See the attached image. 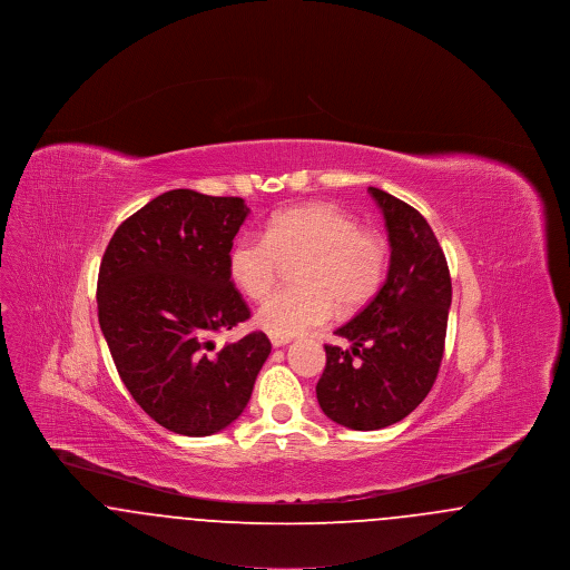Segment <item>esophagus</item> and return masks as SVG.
Wrapping results in <instances>:
<instances>
[{"instance_id": "esophagus-1", "label": "esophagus", "mask_w": 570, "mask_h": 570, "mask_svg": "<svg viewBox=\"0 0 570 570\" xmlns=\"http://www.w3.org/2000/svg\"><path fill=\"white\" fill-rule=\"evenodd\" d=\"M291 340L288 337H275L272 335V346L273 348H282V346H286Z\"/></svg>"}]
</instances>
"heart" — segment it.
Segmentation results:
<instances>
[{
  "instance_id": "1",
  "label": "heart",
  "mask_w": 570,
  "mask_h": 570,
  "mask_svg": "<svg viewBox=\"0 0 570 570\" xmlns=\"http://www.w3.org/2000/svg\"><path fill=\"white\" fill-rule=\"evenodd\" d=\"M295 286L263 303L256 323L275 337L328 323L337 303L353 312L367 305L382 286L389 247L384 237L328 203H305L273 214L265 237L242 235L228 252L235 286L252 301L267 297L282 263H293Z\"/></svg>"
}]
</instances>
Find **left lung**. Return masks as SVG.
Here are the masks:
<instances>
[{
    "label": "left lung",
    "mask_w": 570,
    "mask_h": 570,
    "mask_svg": "<svg viewBox=\"0 0 570 570\" xmlns=\"http://www.w3.org/2000/svg\"><path fill=\"white\" fill-rule=\"evenodd\" d=\"M391 244L386 279L335 335L348 351L326 344L316 397L326 416L348 430L389 428L419 406L434 386L451 307V273L432 226L414 207L379 188Z\"/></svg>",
    "instance_id": "left-lung-1"
}]
</instances>
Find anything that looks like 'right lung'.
Here are the masks:
<instances>
[{
    "label": "right lung",
    "instance_id": "1",
    "mask_svg": "<svg viewBox=\"0 0 570 570\" xmlns=\"http://www.w3.org/2000/svg\"><path fill=\"white\" fill-rule=\"evenodd\" d=\"M249 209L237 196L164 191L112 235L98 321L126 389L175 434L212 435L242 416L272 353L263 331L216 348L249 318L228 252Z\"/></svg>",
    "mask_w": 570,
    "mask_h": 570
}]
</instances>
